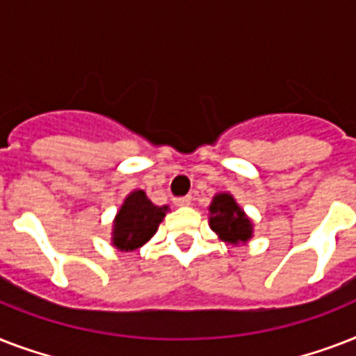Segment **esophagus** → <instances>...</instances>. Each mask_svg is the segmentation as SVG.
I'll return each mask as SVG.
<instances>
[{
    "label": "esophagus",
    "mask_w": 356,
    "mask_h": 356,
    "mask_svg": "<svg viewBox=\"0 0 356 356\" xmlns=\"http://www.w3.org/2000/svg\"><path fill=\"white\" fill-rule=\"evenodd\" d=\"M173 203H175V205H177V207L190 205V203H192V195H183V197H175V200H173Z\"/></svg>",
    "instance_id": "34e87169"
}]
</instances>
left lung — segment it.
<instances>
[{"label": "left lung", "mask_w": 356, "mask_h": 356, "mask_svg": "<svg viewBox=\"0 0 356 356\" xmlns=\"http://www.w3.org/2000/svg\"><path fill=\"white\" fill-rule=\"evenodd\" d=\"M211 229L225 242H245L251 238V222L234 203L233 195L220 194L211 205Z\"/></svg>", "instance_id": "left-lung-1"}]
</instances>
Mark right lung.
I'll list each match as a JSON object with an SVG mask.
<instances>
[{
    "mask_svg": "<svg viewBox=\"0 0 356 356\" xmlns=\"http://www.w3.org/2000/svg\"><path fill=\"white\" fill-rule=\"evenodd\" d=\"M166 212L168 207L153 205L142 190L129 194L114 220V245L122 251L140 248L155 234Z\"/></svg>",
    "mask_w": 356,
    "mask_h": 356,
    "instance_id": "right-lung-1",
    "label": "right lung"
}]
</instances>
